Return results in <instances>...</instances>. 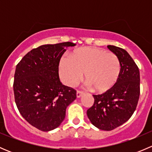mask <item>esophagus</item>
<instances>
[{
    "mask_svg": "<svg viewBox=\"0 0 152 152\" xmlns=\"http://www.w3.org/2000/svg\"><path fill=\"white\" fill-rule=\"evenodd\" d=\"M82 95H83V92L80 91V90H77V92H76V96H77V98H80Z\"/></svg>",
    "mask_w": 152,
    "mask_h": 152,
    "instance_id": "esophagus-1",
    "label": "esophagus"
}]
</instances>
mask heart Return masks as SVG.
Returning <instances> with one entry per match:
<instances>
[{
    "mask_svg": "<svg viewBox=\"0 0 152 152\" xmlns=\"http://www.w3.org/2000/svg\"><path fill=\"white\" fill-rule=\"evenodd\" d=\"M59 72L64 82L74 87L84 78L94 92L108 91L117 82L120 76L121 64L115 53L99 48L84 47L73 50L69 61L62 59Z\"/></svg>",
    "mask_w": 152,
    "mask_h": 152,
    "instance_id": "1",
    "label": "heart"
}]
</instances>
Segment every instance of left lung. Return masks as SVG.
<instances>
[{
	"label": "left lung",
	"mask_w": 152,
	"mask_h": 152,
	"mask_svg": "<svg viewBox=\"0 0 152 152\" xmlns=\"http://www.w3.org/2000/svg\"><path fill=\"white\" fill-rule=\"evenodd\" d=\"M107 48L120 61V76L108 91L93 95L94 104L87 115L95 126L110 131L126 122L136 110L140 96V71L126 50L114 45Z\"/></svg>",
	"instance_id": "obj_1"
}]
</instances>
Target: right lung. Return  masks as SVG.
Instances as JSON below:
<instances>
[{
    "mask_svg": "<svg viewBox=\"0 0 152 152\" xmlns=\"http://www.w3.org/2000/svg\"><path fill=\"white\" fill-rule=\"evenodd\" d=\"M70 42L43 45L32 49L17 65L14 94L21 115L43 132L57 128L65 118L67 106L76 91L59 80V64Z\"/></svg>",
    "mask_w": 152,
    "mask_h": 152,
    "instance_id": "obj_1",
    "label": "right lung"
}]
</instances>
